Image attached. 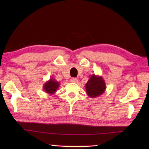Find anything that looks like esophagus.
I'll return each mask as SVG.
<instances>
[{
	"instance_id": "obj_1",
	"label": "esophagus",
	"mask_w": 149,
	"mask_h": 149,
	"mask_svg": "<svg viewBox=\"0 0 149 149\" xmlns=\"http://www.w3.org/2000/svg\"><path fill=\"white\" fill-rule=\"evenodd\" d=\"M71 82H72V83H76L77 82V78H72V79H71Z\"/></svg>"
}]
</instances>
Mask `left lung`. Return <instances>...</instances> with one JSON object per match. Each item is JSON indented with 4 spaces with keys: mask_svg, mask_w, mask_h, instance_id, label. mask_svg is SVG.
I'll return each mask as SVG.
<instances>
[{
    "mask_svg": "<svg viewBox=\"0 0 149 149\" xmlns=\"http://www.w3.org/2000/svg\"><path fill=\"white\" fill-rule=\"evenodd\" d=\"M85 88L88 97L95 98L104 93L106 89V86L102 76L92 74L85 84Z\"/></svg>",
    "mask_w": 149,
    "mask_h": 149,
    "instance_id": "1",
    "label": "left lung"
}]
</instances>
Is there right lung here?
<instances>
[{
  "label": "right lung",
  "instance_id": "right-lung-1",
  "mask_svg": "<svg viewBox=\"0 0 149 149\" xmlns=\"http://www.w3.org/2000/svg\"><path fill=\"white\" fill-rule=\"evenodd\" d=\"M59 85L60 83L58 81H57L55 79L51 77L43 84V89L45 91V93L50 95H54L56 93V91L58 90Z\"/></svg>",
  "mask_w": 149,
  "mask_h": 149
}]
</instances>
